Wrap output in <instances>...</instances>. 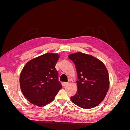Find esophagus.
Masks as SVG:
<instances>
[{
	"instance_id": "34e87169",
	"label": "esophagus",
	"mask_w": 130,
	"mask_h": 130,
	"mask_svg": "<svg viewBox=\"0 0 130 130\" xmlns=\"http://www.w3.org/2000/svg\"><path fill=\"white\" fill-rule=\"evenodd\" d=\"M68 85V82H63V85L64 86H66L67 85Z\"/></svg>"
}]
</instances>
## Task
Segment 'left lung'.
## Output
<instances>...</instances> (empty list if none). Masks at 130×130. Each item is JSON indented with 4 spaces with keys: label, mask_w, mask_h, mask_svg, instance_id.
Here are the masks:
<instances>
[{
    "label": "left lung",
    "mask_w": 130,
    "mask_h": 130,
    "mask_svg": "<svg viewBox=\"0 0 130 130\" xmlns=\"http://www.w3.org/2000/svg\"><path fill=\"white\" fill-rule=\"evenodd\" d=\"M68 57L76 67L78 80L73 103L82 108L96 107L104 100L109 86L108 70L104 63L90 55L77 52Z\"/></svg>",
    "instance_id": "1"
}]
</instances>
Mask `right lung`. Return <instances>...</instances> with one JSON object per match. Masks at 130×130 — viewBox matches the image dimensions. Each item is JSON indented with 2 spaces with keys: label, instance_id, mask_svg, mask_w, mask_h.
<instances>
[{
  "label": "right lung",
  "instance_id": "1",
  "mask_svg": "<svg viewBox=\"0 0 130 130\" xmlns=\"http://www.w3.org/2000/svg\"><path fill=\"white\" fill-rule=\"evenodd\" d=\"M58 54L48 53L27 62L22 70L19 83L23 95L31 104L43 107L52 102L62 88L55 66Z\"/></svg>",
  "mask_w": 130,
  "mask_h": 130
}]
</instances>
